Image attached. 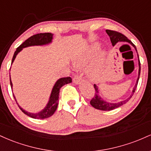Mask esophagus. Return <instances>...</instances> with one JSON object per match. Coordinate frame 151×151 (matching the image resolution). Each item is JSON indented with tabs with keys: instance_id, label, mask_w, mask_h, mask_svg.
Segmentation results:
<instances>
[{
	"instance_id": "esophagus-1",
	"label": "esophagus",
	"mask_w": 151,
	"mask_h": 151,
	"mask_svg": "<svg viewBox=\"0 0 151 151\" xmlns=\"http://www.w3.org/2000/svg\"><path fill=\"white\" fill-rule=\"evenodd\" d=\"M81 80H82V79H81V77L79 75H75L73 78V81L75 84H79L81 81Z\"/></svg>"
}]
</instances>
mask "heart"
I'll return each instance as SVG.
<instances>
[{
	"mask_svg": "<svg viewBox=\"0 0 151 151\" xmlns=\"http://www.w3.org/2000/svg\"><path fill=\"white\" fill-rule=\"evenodd\" d=\"M99 45L98 44H93L90 48L89 52L86 54V56L82 57V58L77 59L75 61V63L77 65H83V64H86L89 62V59L95 52L98 51ZM104 68V63L103 61L101 60H99L96 61L89 67V70H88V74L91 79H96L101 73L102 70Z\"/></svg>",
	"mask_w": 151,
	"mask_h": 151,
	"instance_id": "1",
	"label": "heart"
}]
</instances>
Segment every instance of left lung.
Here are the masks:
<instances>
[{"label":"left lung","mask_w":151,"mask_h":151,"mask_svg":"<svg viewBox=\"0 0 151 151\" xmlns=\"http://www.w3.org/2000/svg\"><path fill=\"white\" fill-rule=\"evenodd\" d=\"M106 33L108 34V35L109 36L111 40V42L112 45H115L118 42H121V41H124V42H129L130 44H131L134 47L135 49L136 50V47L135 46V45L131 42L130 40L128 39L127 37H126L124 35H123L121 32H117V31L115 30H106ZM137 51V50H136ZM138 64H139V71H138V77L136 81V84L135 87L133 88V92L131 93V96L129 98H128L127 99L124 100V101L119 102V103H108V102H106L104 101V100L101 99V98L99 96V90H98V87L96 84H93V86H94L95 89V93L94 95H93V98L91 99V101H90V104L93 107H94L95 109H99V110H101V111H111L113 110V109H115L118 108V107L121 106L124 104H126V102L129 101V100L132 97V96L134 93L135 91H136V86L138 85V79H139V77H140V73H141V62H140L139 60V58H138Z\"/></svg>","instance_id":"left-lung-1"}]
</instances>
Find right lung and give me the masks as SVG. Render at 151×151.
Masks as SVG:
<instances>
[{
	"instance_id": "1",
	"label": "right lung",
	"mask_w": 151,
	"mask_h": 151,
	"mask_svg": "<svg viewBox=\"0 0 151 151\" xmlns=\"http://www.w3.org/2000/svg\"><path fill=\"white\" fill-rule=\"evenodd\" d=\"M52 35H53L50 33V32H45V33H39V34H36V35H34L31 36L30 37L28 38V39L26 40L23 43H22V44L20 45L18 48H17L16 50H15L14 55H13V59H12V63H13V61H14L16 55H18L19 52L21 51L22 48L26 47L32 46V45H42L48 44V43L51 42L52 39ZM72 78L70 77L61 78V79H60L59 80L57 81V82L55 83V86H54L52 91L51 95H50V101L48 102L47 105L46 106L45 108L43 109L42 111H41L40 112H39V113L37 114L28 113V112L25 111V110H23L22 108H20V106L18 105L19 108L20 109V110H21L24 114L31 118H33V119H47V118L51 116L52 115H53V114L55 113L57 108H58L59 93H60V88H61L62 86L65 85V84L71 83L72 82ZM10 86H11V88H12L13 84H12L11 80H10ZM14 99L15 101H16V99H15V96H14Z\"/></svg>"
}]
</instances>
